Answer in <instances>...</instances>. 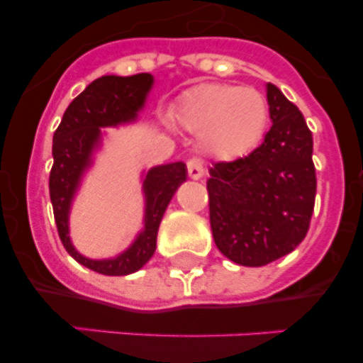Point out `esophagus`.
<instances>
[{
  "label": "esophagus",
  "instance_id": "1",
  "mask_svg": "<svg viewBox=\"0 0 363 363\" xmlns=\"http://www.w3.org/2000/svg\"><path fill=\"white\" fill-rule=\"evenodd\" d=\"M187 171H189V176H191L192 179H200L205 172L203 162H201L200 158H191L187 162Z\"/></svg>",
  "mask_w": 363,
  "mask_h": 363
}]
</instances>
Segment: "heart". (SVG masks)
<instances>
[{
	"instance_id": "heart-1",
	"label": "heart",
	"mask_w": 363,
	"mask_h": 363,
	"mask_svg": "<svg viewBox=\"0 0 363 363\" xmlns=\"http://www.w3.org/2000/svg\"><path fill=\"white\" fill-rule=\"evenodd\" d=\"M172 118L198 134L203 152L236 160L251 152L267 129L269 104L252 86L201 83L179 96Z\"/></svg>"
}]
</instances>
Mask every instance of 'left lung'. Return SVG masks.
Listing matches in <instances>:
<instances>
[{"mask_svg": "<svg viewBox=\"0 0 363 363\" xmlns=\"http://www.w3.org/2000/svg\"><path fill=\"white\" fill-rule=\"evenodd\" d=\"M272 127L264 143L234 162H218L207 179L211 230L223 256L262 267L306 238L316 196L313 134L301 112L267 83Z\"/></svg>", "mask_w": 363, "mask_h": 363, "instance_id": "left-lung-1", "label": "left lung"}]
</instances>
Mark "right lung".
I'll return each mask as SVG.
<instances>
[{
	"instance_id": "right-lung-1",
	"label": "right lung",
	"mask_w": 363,
	"mask_h": 363,
	"mask_svg": "<svg viewBox=\"0 0 363 363\" xmlns=\"http://www.w3.org/2000/svg\"><path fill=\"white\" fill-rule=\"evenodd\" d=\"M154 79L150 74L101 76L72 99L52 138V169L49 191L54 220L63 247L78 264L107 277H125L136 272L156 251L160 221L176 189L187 178L184 162L167 163L150 169L143 179L145 218L143 230L133 245L111 259H91L79 255L69 238V211L83 172L101 140L99 127H116L138 118Z\"/></svg>"
}]
</instances>
